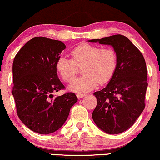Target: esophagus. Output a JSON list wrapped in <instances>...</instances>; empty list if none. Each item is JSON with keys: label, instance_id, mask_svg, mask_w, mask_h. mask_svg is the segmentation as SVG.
Segmentation results:
<instances>
[{"label": "esophagus", "instance_id": "1", "mask_svg": "<svg viewBox=\"0 0 160 160\" xmlns=\"http://www.w3.org/2000/svg\"><path fill=\"white\" fill-rule=\"evenodd\" d=\"M84 96H85V94H84V93H76V97H78V99L82 98V97H84Z\"/></svg>", "mask_w": 160, "mask_h": 160}]
</instances>
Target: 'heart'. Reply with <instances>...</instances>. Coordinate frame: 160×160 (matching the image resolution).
Instances as JSON below:
<instances>
[{
    "label": "heart",
    "instance_id": "b5f03b06",
    "mask_svg": "<svg viewBox=\"0 0 160 160\" xmlns=\"http://www.w3.org/2000/svg\"><path fill=\"white\" fill-rule=\"evenodd\" d=\"M70 54L72 59L64 56L58 58L55 69L63 81L71 82L76 76L78 67L83 66L82 72L84 76L76 78L69 86V89L76 93L91 91L98 82L100 84L107 83L117 67V55L112 48L82 43L75 47Z\"/></svg>",
    "mask_w": 160,
    "mask_h": 160
}]
</instances>
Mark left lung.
I'll use <instances>...</instances> for the list:
<instances>
[{
    "label": "left lung",
    "mask_w": 160,
    "mask_h": 160,
    "mask_svg": "<svg viewBox=\"0 0 160 160\" xmlns=\"http://www.w3.org/2000/svg\"><path fill=\"white\" fill-rule=\"evenodd\" d=\"M88 41L110 45L116 52L118 63L113 76L106 88L93 93L97 104L92 118L102 131L119 134L134 124L145 107V61L142 52L123 35Z\"/></svg>",
    "instance_id": "8db88e82"
}]
</instances>
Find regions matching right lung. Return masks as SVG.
<instances>
[{
	"label": "right lung",
	"mask_w": 160,
	"mask_h": 160,
	"mask_svg": "<svg viewBox=\"0 0 160 160\" xmlns=\"http://www.w3.org/2000/svg\"><path fill=\"white\" fill-rule=\"evenodd\" d=\"M66 46L61 41L38 37L18 51L12 63V94L19 119L39 134L59 129L78 100L74 93L54 97L65 87L58 78L55 63Z\"/></svg>",
	"instance_id": "obj_1"
}]
</instances>
